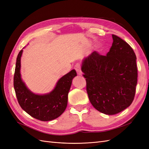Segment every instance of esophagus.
<instances>
[{
	"label": "esophagus",
	"mask_w": 149,
	"mask_h": 149,
	"mask_svg": "<svg viewBox=\"0 0 149 149\" xmlns=\"http://www.w3.org/2000/svg\"><path fill=\"white\" fill-rule=\"evenodd\" d=\"M74 69L76 70V72H77V74L78 75L81 76L83 74V73L81 71V65H80L79 63H77V64L75 65Z\"/></svg>",
	"instance_id": "esophagus-1"
}]
</instances>
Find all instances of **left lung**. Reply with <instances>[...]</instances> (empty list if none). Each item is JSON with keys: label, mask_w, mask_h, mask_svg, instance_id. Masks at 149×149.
<instances>
[{"label": "left lung", "mask_w": 149, "mask_h": 149, "mask_svg": "<svg viewBox=\"0 0 149 149\" xmlns=\"http://www.w3.org/2000/svg\"><path fill=\"white\" fill-rule=\"evenodd\" d=\"M112 37L113 43L106 56L94 52L81 63L89 100L107 115L118 114L131 104L137 83L136 54L123 39Z\"/></svg>", "instance_id": "1"}]
</instances>
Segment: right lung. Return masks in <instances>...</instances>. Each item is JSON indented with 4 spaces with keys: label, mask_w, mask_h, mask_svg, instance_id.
Listing matches in <instances>:
<instances>
[{
    "label": "right lung",
    "mask_w": 149,
    "mask_h": 149,
    "mask_svg": "<svg viewBox=\"0 0 149 149\" xmlns=\"http://www.w3.org/2000/svg\"><path fill=\"white\" fill-rule=\"evenodd\" d=\"M22 53L23 49L17 56L13 78V86L18 102L22 109L35 119L42 121L56 119L66 109L72 80L77 76V73L75 70H72L58 81L52 91L44 94H35L27 88L21 78Z\"/></svg>",
    "instance_id": "obj_1"
}]
</instances>
